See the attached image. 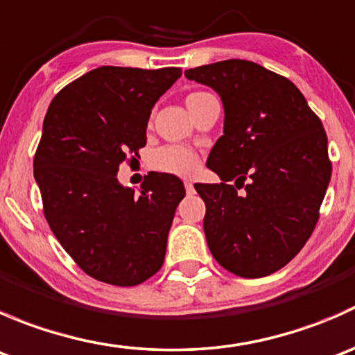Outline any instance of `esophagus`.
<instances>
[{"label":"esophagus","mask_w":355,"mask_h":355,"mask_svg":"<svg viewBox=\"0 0 355 355\" xmlns=\"http://www.w3.org/2000/svg\"><path fill=\"white\" fill-rule=\"evenodd\" d=\"M185 191H187V194H194V185H192V182H185Z\"/></svg>","instance_id":"esophagus-1"}]
</instances>
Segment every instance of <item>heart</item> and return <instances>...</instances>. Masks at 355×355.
<instances>
[{
  "mask_svg": "<svg viewBox=\"0 0 355 355\" xmlns=\"http://www.w3.org/2000/svg\"><path fill=\"white\" fill-rule=\"evenodd\" d=\"M207 98H211L209 92H192L185 98V105L189 111H192ZM151 166L163 173L191 177L198 171L199 159L191 149L182 148V146H164L151 155Z\"/></svg>",
  "mask_w": 355,
  "mask_h": 355,
  "instance_id": "b5f03b06",
  "label": "heart"
}]
</instances>
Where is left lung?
Masks as SVG:
<instances>
[{
  "label": "left lung",
  "mask_w": 355,
  "mask_h": 355,
  "mask_svg": "<svg viewBox=\"0 0 355 355\" xmlns=\"http://www.w3.org/2000/svg\"><path fill=\"white\" fill-rule=\"evenodd\" d=\"M185 77L213 89L225 110L206 163L221 184L194 185L206 204L207 247L239 277H268L316 227L331 177L323 123L288 78L254 62L225 60Z\"/></svg>",
  "instance_id": "obj_1"
}]
</instances>
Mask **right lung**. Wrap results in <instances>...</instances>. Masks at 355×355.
<instances>
[{"label": "right lung", "mask_w": 355, "mask_h": 355, "mask_svg": "<svg viewBox=\"0 0 355 355\" xmlns=\"http://www.w3.org/2000/svg\"><path fill=\"white\" fill-rule=\"evenodd\" d=\"M180 75L175 67H99L63 87L46 113L34 157L46 220L96 280L134 287L163 264L184 184L151 173L135 192L116 175L146 146L151 110Z\"/></svg>", "instance_id": "obj_1"}]
</instances>
